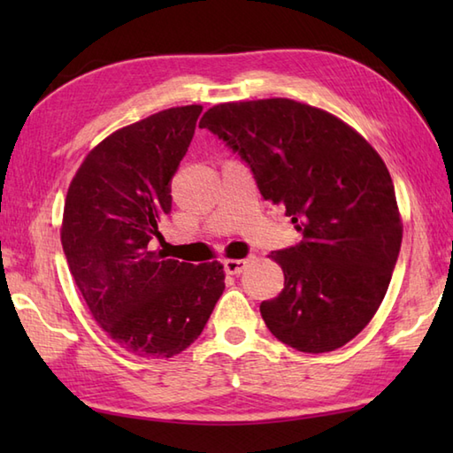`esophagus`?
Returning a JSON list of instances; mask_svg holds the SVG:
<instances>
[{
    "mask_svg": "<svg viewBox=\"0 0 453 453\" xmlns=\"http://www.w3.org/2000/svg\"><path fill=\"white\" fill-rule=\"evenodd\" d=\"M249 265V258H226L224 261V268L227 274H242Z\"/></svg>",
    "mask_w": 453,
    "mask_h": 453,
    "instance_id": "34e87169",
    "label": "esophagus"
}]
</instances>
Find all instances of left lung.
Masks as SVG:
<instances>
[{"mask_svg": "<svg viewBox=\"0 0 453 453\" xmlns=\"http://www.w3.org/2000/svg\"><path fill=\"white\" fill-rule=\"evenodd\" d=\"M198 127L242 156L265 200L302 232L300 243L268 255L284 288L261 303L266 326L300 352L341 349L378 311L401 249L380 153L334 114L282 97L216 104Z\"/></svg>", "mask_w": 453, "mask_h": 453, "instance_id": "8db88e82", "label": "left lung"}]
</instances>
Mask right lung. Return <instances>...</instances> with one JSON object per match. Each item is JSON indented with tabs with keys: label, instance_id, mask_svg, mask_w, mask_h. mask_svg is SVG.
Wrapping results in <instances>:
<instances>
[{
	"label": "right lung",
	"instance_id": "add662e5",
	"mask_svg": "<svg viewBox=\"0 0 453 453\" xmlns=\"http://www.w3.org/2000/svg\"><path fill=\"white\" fill-rule=\"evenodd\" d=\"M200 112L173 107L112 132L67 188L60 237L75 286L101 329L140 358L188 349L226 288L218 261L195 266L148 247Z\"/></svg>",
	"mask_w": 453,
	"mask_h": 453
}]
</instances>
